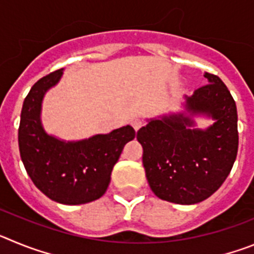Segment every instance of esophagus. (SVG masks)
I'll return each mask as SVG.
<instances>
[{
	"label": "esophagus",
	"instance_id": "1",
	"mask_svg": "<svg viewBox=\"0 0 254 254\" xmlns=\"http://www.w3.org/2000/svg\"><path fill=\"white\" fill-rule=\"evenodd\" d=\"M142 125H143V122L141 120H138V118H136V120L132 121V127H133L134 131H138V129L142 127Z\"/></svg>",
	"mask_w": 254,
	"mask_h": 254
}]
</instances>
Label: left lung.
Instances as JSON below:
<instances>
[{"label":"left lung","mask_w":254,"mask_h":254,"mask_svg":"<svg viewBox=\"0 0 254 254\" xmlns=\"http://www.w3.org/2000/svg\"><path fill=\"white\" fill-rule=\"evenodd\" d=\"M203 76L208 84L185 95L183 111L150 118L137 132L150 188L168 202L194 205L208 198L223 185L237 158V105L220 77ZM196 116L214 122L197 129Z\"/></svg>","instance_id":"obj_1"}]
</instances>
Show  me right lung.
<instances>
[{"instance_id":"obj_1","label":"right lung","mask_w":254,"mask_h":254,"mask_svg":"<svg viewBox=\"0 0 254 254\" xmlns=\"http://www.w3.org/2000/svg\"><path fill=\"white\" fill-rule=\"evenodd\" d=\"M62 75L64 68L40 78L24 100L19 127L20 156L35 187L48 198L64 205H81L105 193L113 167L136 132L127 125L78 141L49 134L42 123V103Z\"/></svg>"}]
</instances>
